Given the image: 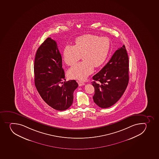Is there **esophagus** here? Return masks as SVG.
I'll return each mask as SVG.
<instances>
[{
  "mask_svg": "<svg viewBox=\"0 0 159 159\" xmlns=\"http://www.w3.org/2000/svg\"><path fill=\"white\" fill-rule=\"evenodd\" d=\"M78 84H79V86H82V85H85V83L83 82L80 81H78Z\"/></svg>",
  "mask_w": 159,
  "mask_h": 159,
  "instance_id": "34e87169",
  "label": "esophagus"
}]
</instances>
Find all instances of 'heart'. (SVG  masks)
Listing matches in <instances>:
<instances>
[{"mask_svg":"<svg viewBox=\"0 0 159 159\" xmlns=\"http://www.w3.org/2000/svg\"><path fill=\"white\" fill-rule=\"evenodd\" d=\"M75 43V46L67 45L64 47V61L67 65L73 66L82 55L83 61L70 68L68 76L72 79L84 80L93 73L94 67H98L106 61L111 42L107 37L85 34L77 38Z\"/></svg>","mask_w":159,"mask_h":159,"instance_id":"heart-1","label":"heart"}]
</instances>
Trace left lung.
I'll list each match as a JSON object with an SVG mask.
<instances>
[{
    "label": "left lung",
    "instance_id": "8db88e82",
    "mask_svg": "<svg viewBox=\"0 0 159 159\" xmlns=\"http://www.w3.org/2000/svg\"><path fill=\"white\" fill-rule=\"evenodd\" d=\"M94 102L102 108L115 104L128 84L129 57L125 46L117 50L107 64L93 77Z\"/></svg>",
    "mask_w": 159,
    "mask_h": 159
}]
</instances>
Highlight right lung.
Masks as SVG:
<instances>
[{"label":"right lung","mask_w":159,"mask_h":159,"mask_svg":"<svg viewBox=\"0 0 159 159\" xmlns=\"http://www.w3.org/2000/svg\"><path fill=\"white\" fill-rule=\"evenodd\" d=\"M35 85L48 105L53 109L64 111L73 103L74 92L78 84L76 80L64 82L65 74L62 68V57L56 41L48 38L38 48L34 65Z\"/></svg>","instance_id":"right-lung-1"}]
</instances>
